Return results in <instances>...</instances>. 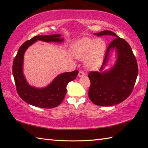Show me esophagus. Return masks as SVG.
<instances>
[{
  "mask_svg": "<svg viewBox=\"0 0 148 148\" xmlns=\"http://www.w3.org/2000/svg\"><path fill=\"white\" fill-rule=\"evenodd\" d=\"M85 76V73L83 71H79L78 73V76L79 77H83Z\"/></svg>",
  "mask_w": 148,
  "mask_h": 148,
  "instance_id": "34e87169",
  "label": "esophagus"
}]
</instances>
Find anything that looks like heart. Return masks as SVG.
I'll return each instance as SVG.
<instances>
[{
	"label": "heart",
	"mask_w": 148,
	"mask_h": 148,
	"mask_svg": "<svg viewBox=\"0 0 148 148\" xmlns=\"http://www.w3.org/2000/svg\"><path fill=\"white\" fill-rule=\"evenodd\" d=\"M106 49V44L103 40L83 38L74 44L72 52L76 58L84 59L87 69L97 70L102 64Z\"/></svg>",
	"instance_id": "heart-1"
}]
</instances>
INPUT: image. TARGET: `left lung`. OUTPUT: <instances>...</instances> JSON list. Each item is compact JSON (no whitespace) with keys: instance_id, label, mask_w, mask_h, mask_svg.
Returning a JSON list of instances; mask_svg holds the SVG:
<instances>
[{"instance_id":"1","label":"left lung","mask_w":148,"mask_h":148,"mask_svg":"<svg viewBox=\"0 0 148 148\" xmlns=\"http://www.w3.org/2000/svg\"><path fill=\"white\" fill-rule=\"evenodd\" d=\"M94 34L97 36L110 35L116 38L108 47L100 71L88 74L91 81L89 97L98 106H114L125 101L132 91L138 74L136 59L129 44L114 32L103 31ZM114 50L116 53V62L112 68L104 71Z\"/></svg>"}]
</instances>
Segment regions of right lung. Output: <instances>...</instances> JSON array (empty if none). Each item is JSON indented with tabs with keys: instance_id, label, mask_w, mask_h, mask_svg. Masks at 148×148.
<instances>
[{
	"instance_id": "1",
	"label": "right lung",
	"mask_w": 148,
	"mask_h": 148,
	"mask_svg": "<svg viewBox=\"0 0 148 148\" xmlns=\"http://www.w3.org/2000/svg\"><path fill=\"white\" fill-rule=\"evenodd\" d=\"M38 40L61 43L64 42V38H61V34H51L36 36L26 41L19 47L14 59L12 73L17 93L25 102L36 107L52 108L58 106L63 101L67 84L76 78L78 71L59 74L48 86L42 88L30 86L23 74L24 54L30 46Z\"/></svg>"
}]
</instances>
